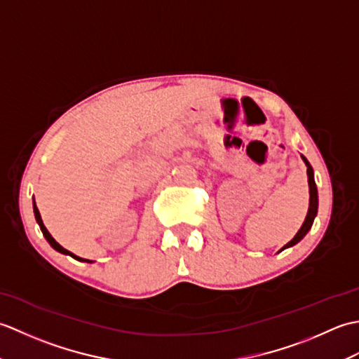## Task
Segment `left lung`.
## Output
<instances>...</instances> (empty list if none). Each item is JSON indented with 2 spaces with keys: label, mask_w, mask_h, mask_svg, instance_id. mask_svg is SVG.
Masks as SVG:
<instances>
[{
  "label": "left lung",
  "mask_w": 359,
  "mask_h": 359,
  "mask_svg": "<svg viewBox=\"0 0 359 359\" xmlns=\"http://www.w3.org/2000/svg\"><path fill=\"white\" fill-rule=\"evenodd\" d=\"M302 160L304 162H306V165H307V175H309V188H310V203H309V211H307V217H306V220H304V224H302V226L299 228V231L296 233V236L294 238L290 241L287 245H284V248L282 250H285V248H288V247H293V245H296L297 242H299L304 236H306L307 233H309V230L311 228V225H313V220H315V217H316V215H318V189H316V184H315V177H313V168H311V165L309 163V160L302 156ZM280 250V251H282Z\"/></svg>",
  "instance_id": "left-lung-1"
}]
</instances>
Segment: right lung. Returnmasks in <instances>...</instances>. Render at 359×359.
<instances>
[{
	"mask_svg": "<svg viewBox=\"0 0 359 359\" xmlns=\"http://www.w3.org/2000/svg\"><path fill=\"white\" fill-rule=\"evenodd\" d=\"M34 215H35V219H36V222H38V225H40V228H41V231H43V236L46 238V241H48L49 243H50V247L52 248H55L57 251H60V253H63V255H69V256H72L74 259H77V261H83V262H93V261H89V259H83V257H79V256H75L74 253H71V251H67L66 248H63L62 245H60V243L52 238L50 236V233L48 231V228L44 226V224H43V220H41V216H40V211H38V208H36V205H35V202H34Z\"/></svg>",
	"mask_w": 359,
	"mask_h": 359,
	"instance_id": "1",
	"label": "right lung"
}]
</instances>
